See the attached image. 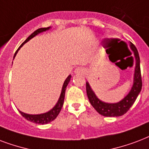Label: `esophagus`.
Wrapping results in <instances>:
<instances>
[{
	"instance_id": "34e87169",
	"label": "esophagus",
	"mask_w": 149,
	"mask_h": 149,
	"mask_svg": "<svg viewBox=\"0 0 149 149\" xmlns=\"http://www.w3.org/2000/svg\"><path fill=\"white\" fill-rule=\"evenodd\" d=\"M85 71L82 68H77L75 70V73H84Z\"/></svg>"
}]
</instances>
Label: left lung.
Wrapping results in <instances>:
<instances>
[{
	"instance_id": "obj_1",
	"label": "left lung",
	"mask_w": 149,
	"mask_h": 149,
	"mask_svg": "<svg viewBox=\"0 0 149 149\" xmlns=\"http://www.w3.org/2000/svg\"><path fill=\"white\" fill-rule=\"evenodd\" d=\"M130 47L134 52L135 57V69L134 73V82L133 86L130 89L128 95L123 98L121 101L116 103H107L102 102L96 96L95 92L93 91L89 83L86 82V90L87 95L91 104L99 114L104 116L115 117L124 115L130 108L134 103L135 100L138 97L139 93L141 91L142 87V81H141V75L140 68V58L139 54L136 47L130 42Z\"/></svg>"
}]
</instances>
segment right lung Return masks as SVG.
<instances>
[{
  "instance_id": "obj_1",
  "label": "right lung",
  "mask_w": 149,
  "mask_h": 149,
  "mask_svg": "<svg viewBox=\"0 0 149 149\" xmlns=\"http://www.w3.org/2000/svg\"><path fill=\"white\" fill-rule=\"evenodd\" d=\"M50 28H51V27L40 28V29H37L36 31H34L33 33L30 36H29V37H28V38H27V39L19 46V47L18 48L16 52H15V56L16 55L18 51H19V50L26 43V42L29 41V40H31L32 38H33L35 36H37V34L40 33H43V32L47 31V30L50 29ZM70 79H71V75H69V77H67L66 79H65V80L64 81V84H63V86H62V91H61V95H60V97L59 98H58V101L57 102L56 105H54V107L52 108L50 111H48V112H44V113H41V114H37V115L27 114V113H25V112L19 111V112L21 113V115L25 119H26L27 120H29L30 122L37 123V124H47L48 123L53 121V120L58 116V115L59 114L60 111L62 109V105H63V103H64L65 90H66L67 85L69 84V83H70Z\"/></svg>"
}]
</instances>
